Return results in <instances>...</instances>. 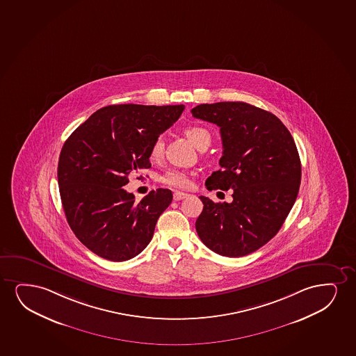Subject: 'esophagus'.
Instances as JSON below:
<instances>
[{
	"instance_id": "obj_1",
	"label": "esophagus",
	"mask_w": 356,
	"mask_h": 356,
	"mask_svg": "<svg viewBox=\"0 0 356 356\" xmlns=\"http://www.w3.org/2000/svg\"><path fill=\"white\" fill-rule=\"evenodd\" d=\"M188 197V194L184 193V192H179V191H176L175 193H174V200H182V199L187 198Z\"/></svg>"
}]
</instances>
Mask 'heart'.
Listing matches in <instances>:
<instances>
[{"mask_svg":"<svg viewBox=\"0 0 356 356\" xmlns=\"http://www.w3.org/2000/svg\"><path fill=\"white\" fill-rule=\"evenodd\" d=\"M185 135L187 139L190 140L191 143H193L195 147L200 148L205 143H210L211 141V135L209 133L208 130L203 128V127H198V125H192L185 129ZM163 148H164V143L161 138H157L154 140L149 149V156L152 159H159L162 157ZM159 181L162 182L163 185L171 187V188H187L191 185V176L187 171L180 170V169H169L166 170L164 174L159 176Z\"/></svg>","mask_w":356,"mask_h":356,"instance_id":"b5f03b06","label":"heart"}]
</instances>
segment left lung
<instances>
[{"label":"left lung","instance_id":"left-lung-1","mask_svg":"<svg viewBox=\"0 0 356 356\" xmlns=\"http://www.w3.org/2000/svg\"><path fill=\"white\" fill-rule=\"evenodd\" d=\"M191 112L221 133V169L207 188L233 190L232 203L199 197L204 208L195 229L213 252L246 256L277 234L295 204L302 175L295 141L277 115L246 102L202 104Z\"/></svg>","mask_w":356,"mask_h":356}]
</instances>
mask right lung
Instances as JSON below:
<instances>
[{
	"label": "right lung",
	"mask_w": 356,
	"mask_h": 356,
	"mask_svg": "<svg viewBox=\"0 0 356 356\" xmlns=\"http://www.w3.org/2000/svg\"><path fill=\"white\" fill-rule=\"evenodd\" d=\"M184 110V105L102 107L65 141L58 163L61 203L74 236L94 254L122 262L149 244L172 193L158 188L136 202L123 186L130 172L151 168L153 141Z\"/></svg>",
	"instance_id": "right-lung-1"
}]
</instances>
